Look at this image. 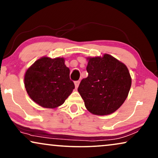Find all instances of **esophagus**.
Returning <instances> with one entry per match:
<instances>
[{
	"instance_id": "esophagus-1",
	"label": "esophagus",
	"mask_w": 158,
	"mask_h": 158,
	"mask_svg": "<svg viewBox=\"0 0 158 158\" xmlns=\"http://www.w3.org/2000/svg\"><path fill=\"white\" fill-rule=\"evenodd\" d=\"M79 84H80V81H75V88H76V89H77V88H78Z\"/></svg>"
}]
</instances>
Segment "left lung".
<instances>
[{
	"label": "left lung",
	"instance_id": "8db88e82",
	"mask_svg": "<svg viewBox=\"0 0 158 158\" xmlns=\"http://www.w3.org/2000/svg\"><path fill=\"white\" fill-rule=\"evenodd\" d=\"M88 76L78 90L88 111L104 116L116 111L128 96L131 78L128 68L111 55L88 57Z\"/></svg>",
	"mask_w": 158,
	"mask_h": 158
}]
</instances>
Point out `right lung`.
I'll list each match as a JSON object with an SVG mask.
<instances>
[{"instance_id": "right-lung-1", "label": "right lung", "mask_w": 158, "mask_h": 158, "mask_svg": "<svg viewBox=\"0 0 158 158\" xmlns=\"http://www.w3.org/2000/svg\"><path fill=\"white\" fill-rule=\"evenodd\" d=\"M24 85L31 100L47 109L63 104L75 88L62 57H43L36 60L25 73Z\"/></svg>"}]
</instances>
